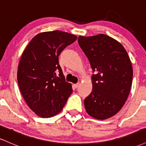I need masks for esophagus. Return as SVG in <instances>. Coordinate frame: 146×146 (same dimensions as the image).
I'll list each match as a JSON object with an SVG mask.
<instances>
[{
	"label": "esophagus",
	"mask_w": 146,
	"mask_h": 146,
	"mask_svg": "<svg viewBox=\"0 0 146 146\" xmlns=\"http://www.w3.org/2000/svg\"><path fill=\"white\" fill-rule=\"evenodd\" d=\"M80 86V82H78V83H77V84H74V86L75 87V88H78L79 86Z\"/></svg>",
	"instance_id": "1"
}]
</instances>
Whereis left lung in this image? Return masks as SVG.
<instances>
[{
    "label": "left lung",
    "mask_w": 146,
    "mask_h": 146,
    "mask_svg": "<svg viewBox=\"0 0 146 146\" xmlns=\"http://www.w3.org/2000/svg\"><path fill=\"white\" fill-rule=\"evenodd\" d=\"M78 44L93 71V90L84 100L87 113L98 119L113 117L124 105L131 88L132 64L119 42L105 34L79 36Z\"/></svg>",
    "instance_id": "obj_1"
}]
</instances>
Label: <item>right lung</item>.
<instances>
[{
	"mask_svg": "<svg viewBox=\"0 0 146 146\" xmlns=\"http://www.w3.org/2000/svg\"><path fill=\"white\" fill-rule=\"evenodd\" d=\"M76 40L74 35L58 30L43 32L36 35L23 51L18 65V86L26 103L39 117L59 113L73 92L58 57Z\"/></svg>",
	"mask_w": 146,
	"mask_h": 146,
	"instance_id": "1",
	"label": "right lung"
}]
</instances>
